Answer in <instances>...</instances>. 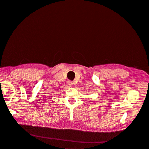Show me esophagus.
Returning <instances> with one entry per match:
<instances>
[{"label": "esophagus", "mask_w": 149, "mask_h": 149, "mask_svg": "<svg viewBox=\"0 0 149 149\" xmlns=\"http://www.w3.org/2000/svg\"><path fill=\"white\" fill-rule=\"evenodd\" d=\"M68 84L69 86H73V81H68Z\"/></svg>", "instance_id": "obj_1"}]
</instances>
